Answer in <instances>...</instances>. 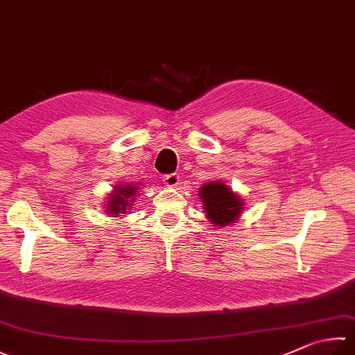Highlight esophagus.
<instances>
[{
    "instance_id": "34e87169",
    "label": "esophagus",
    "mask_w": 355,
    "mask_h": 355,
    "mask_svg": "<svg viewBox=\"0 0 355 355\" xmlns=\"http://www.w3.org/2000/svg\"><path fill=\"white\" fill-rule=\"evenodd\" d=\"M164 184L166 187H176L179 184V176L176 173H171V175H166L164 176Z\"/></svg>"
}]
</instances>
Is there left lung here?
I'll return each mask as SVG.
<instances>
[{"instance_id": "1", "label": "left lung", "mask_w": 355, "mask_h": 355, "mask_svg": "<svg viewBox=\"0 0 355 355\" xmlns=\"http://www.w3.org/2000/svg\"><path fill=\"white\" fill-rule=\"evenodd\" d=\"M199 198L202 199L207 218L216 227L233 224L244 209L243 199L236 193H233L230 187L219 180L204 184L202 189L199 190Z\"/></svg>"}]
</instances>
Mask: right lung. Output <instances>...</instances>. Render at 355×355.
I'll return each mask as SVG.
<instances>
[{"instance_id":"right-lung-1","label":"right lung","mask_w":355,"mask_h":355,"mask_svg":"<svg viewBox=\"0 0 355 355\" xmlns=\"http://www.w3.org/2000/svg\"><path fill=\"white\" fill-rule=\"evenodd\" d=\"M137 187L132 184H120L114 190H112V195L110 196V200H106V213L111 216L117 215H125L128 213L130 207L132 205V200L136 198Z\"/></svg>"}]
</instances>
